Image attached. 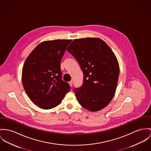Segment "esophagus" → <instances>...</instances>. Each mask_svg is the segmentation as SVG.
Masks as SVG:
<instances>
[{
    "instance_id": "obj_1",
    "label": "esophagus",
    "mask_w": 151,
    "mask_h": 151,
    "mask_svg": "<svg viewBox=\"0 0 151 151\" xmlns=\"http://www.w3.org/2000/svg\"><path fill=\"white\" fill-rule=\"evenodd\" d=\"M72 83H73V81H70V82H69V84H70V87H72Z\"/></svg>"
}]
</instances>
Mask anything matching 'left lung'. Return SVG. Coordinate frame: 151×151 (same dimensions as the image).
I'll list each match as a JSON object with an SVG mask.
<instances>
[{
    "instance_id": "8db88e82",
    "label": "left lung",
    "mask_w": 151,
    "mask_h": 151,
    "mask_svg": "<svg viewBox=\"0 0 151 151\" xmlns=\"http://www.w3.org/2000/svg\"><path fill=\"white\" fill-rule=\"evenodd\" d=\"M67 50L79 63L83 83L75 89L79 103L86 109L98 111L113 98L119 74V66L114 52L99 38L75 39Z\"/></svg>"
}]
</instances>
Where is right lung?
<instances>
[{
	"mask_svg": "<svg viewBox=\"0 0 151 151\" xmlns=\"http://www.w3.org/2000/svg\"><path fill=\"white\" fill-rule=\"evenodd\" d=\"M72 40L45 41L26 59L22 72L25 92L39 107L50 109L60 104L70 86L61 79L60 63Z\"/></svg>",
	"mask_w": 151,
	"mask_h": 151,
	"instance_id": "obj_1",
	"label": "right lung"
}]
</instances>
